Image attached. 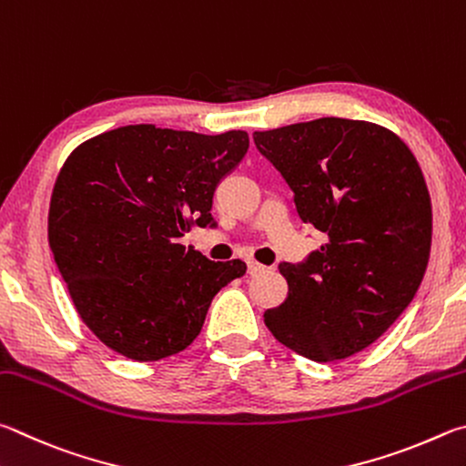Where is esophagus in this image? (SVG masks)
<instances>
[{
  "label": "esophagus",
  "mask_w": 466,
  "mask_h": 466,
  "mask_svg": "<svg viewBox=\"0 0 466 466\" xmlns=\"http://www.w3.org/2000/svg\"><path fill=\"white\" fill-rule=\"evenodd\" d=\"M264 270H266V266L256 262V259H248V274H259Z\"/></svg>",
  "instance_id": "34e87169"
}]
</instances>
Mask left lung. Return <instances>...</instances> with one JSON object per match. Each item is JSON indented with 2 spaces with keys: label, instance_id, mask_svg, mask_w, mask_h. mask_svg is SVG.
I'll list each match as a JSON object with an SVG mask.
<instances>
[{
  "label": "left lung",
  "instance_id": "obj_1",
  "mask_svg": "<svg viewBox=\"0 0 466 466\" xmlns=\"http://www.w3.org/2000/svg\"><path fill=\"white\" fill-rule=\"evenodd\" d=\"M325 235L305 262H282L289 297L264 313L292 352L336 362L377 341L418 292L431 246L426 179L401 138L364 120L317 118L254 133Z\"/></svg>",
  "mask_w": 466,
  "mask_h": 466
}]
</instances>
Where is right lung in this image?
Instances as JSON below:
<instances>
[{
    "label": "right lung",
    "mask_w": 466,
    "mask_h": 466,
    "mask_svg": "<svg viewBox=\"0 0 466 466\" xmlns=\"http://www.w3.org/2000/svg\"><path fill=\"white\" fill-rule=\"evenodd\" d=\"M246 130L200 135L128 125L73 151L56 176L48 246L94 336L137 362L182 352L217 292L246 274L177 243L210 215L220 179L246 157Z\"/></svg>",
    "instance_id": "right-lung-1"
}]
</instances>
